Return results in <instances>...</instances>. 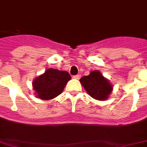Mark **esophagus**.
<instances>
[{
    "instance_id": "obj_1",
    "label": "esophagus",
    "mask_w": 147,
    "mask_h": 147,
    "mask_svg": "<svg viewBox=\"0 0 147 147\" xmlns=\"http://www.w3.org/2000/svg\"><path fill=\"white\" fill-rule=\"evenodd\" d=\"M73 78H76V79H79V78H81V75H77V76H74Z\"/></svg>"
}]
</instances>
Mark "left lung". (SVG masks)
I'll return each instance as SVG.
<instances>
[{
  "instance_id": "left-lung-1",
  "label": "left lung",
  "mask_w": 147,
  "mask_h": 147,
  "mask_svg": "<svg viewBox=\"0 0 147 147\" xmlns=\"http://www.w3.org/2000/svg\"><path fill=\"white\" fill-rule=\"evenodd\" d=\"M80 83L88 94L96 100H105L113 90V86L109 80L105 78L98 70L91 71L88 76H83L80 78Z\"/></svg>"
}]
</instances>
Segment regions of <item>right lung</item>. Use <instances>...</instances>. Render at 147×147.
Masks as SVG:
<instances>
[{
	"mask_svg": "<svg viewBox=\"0 0 147 147\" xmlns=\"http://www.w3.org/2000/svg\"><path fill=\"white\" fill-rule=\"evenodd\" d=\"M71 79L67 71L48 69L33 82V90L36 97L42 100H50L59 95L66 83Z\"/></svg>",
	"mask_w": 147,
	"mask_h": 147,
	"instance_id": "right-lung-1",
	"label": "right lung"
}]
</instances>
